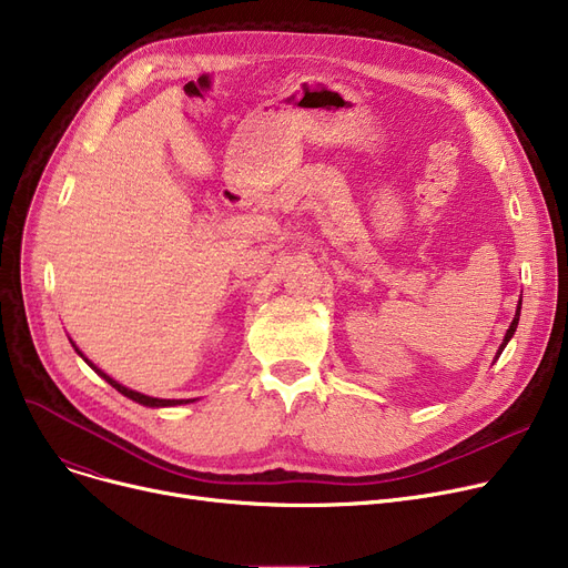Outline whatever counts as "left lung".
<instances>
[{"mask_svg":"<svg viewBox=\"0 0 568 568\" xmlns=\"http://www.w3.org/2000/svg\"><path fill=\"white\" fill-rule=\"evenodd\" d=\"M520 301L523 298H518V306H516V315H514V320H511V324H509V328H507V333H505V339H503V345L498 347V352H496V358H494V363L500 358V354H503V349L507 347V343L509 339L514 337V333H516V326H518V320H520Z\"/></svg>","mask_w":568,"mask_h":568,"instance_id":"left-lung-1","label":"left lung"}]
</instances>
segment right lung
Returning a JSON list of instances; mask_svg holds the SVG:
<instances>
[{
    "label": "right lung",
    "mask_w": 568,
    "mask_h": 568,
    "mask_svg": "<svg viewBox=\"0 0 568 568\" xmlns=\"http://www.w3.org/2000/svg\"><path fill=\"white\" fill-rule=\"evenodd\" d=\"M70 339V337H68ZM70 345L74 347V352H78L82 358H84V363L98 374V376H102V379L111 386V388H116L121 395H125L128 399H132V402H136V404H141V406H150V408H162V406H178V404H189V402H194V399H160V397H150V395H143V393H136V390H132V388H128V386H123V384H119L116 379H111V376L106 374V372H102L95 363H91L82 352H80V347L72 343L70 339Z\"/></svg>",
    "instance_id": "1"
}]
</instances>
